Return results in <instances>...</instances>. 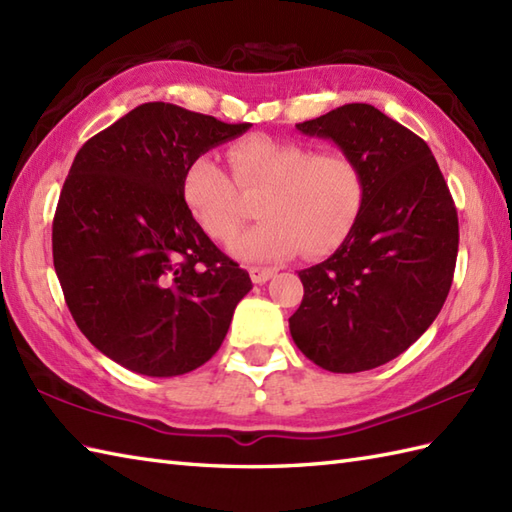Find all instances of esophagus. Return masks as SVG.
I'll return each mask as SVG.
<instances>
[{"instance_id":"1","label":"esophagus","mask_w":512,"mask_h":512,"mask_svg":"<svg viewBox=\"0 0 512 512\" xmlns=\"http://www.w3.org/2000/svg\"><path fill=\"white\" fill-rule=\"evenodd\" d=\"M248 275H251L253 283H266L268 279H272L277 275V268L272 266H251L248 268Z\"/></svg>"}]
</instances>
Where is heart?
I'll list each match as a JSON object with an SVG mask.
<instances>
[{
	"instance_id": "obj_1",
	"label": "heart",
	"mask_w": 512,
	"mask_h": 512,
	"mask_svg": "<svg viewBox=\"0 0 512 512\" xmlns=\"http://www.w3.org/2000/svg\"><path fill=\"white\" fill-rule=\"evenodd\" d=\"M231 174L198 154L183 174V198L200 229L218 242L240 231L244 196H259L257 227L231 244L246 261H268L303 251L310 257L338 248L358 222L364 176L344 150L314 152L292 139L253 135L227 150Z\"/></svg>"
}]
</instances>
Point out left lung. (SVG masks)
Listing matches in <instances>:
<instances>
[{
	"instance_id": "1",
	"label": "left lung",
	"mask_w": 512,
	"mask_h": 512,
	"mask_svg": "<svg viewBox=\"0 0 512 512\" xmlns=\"http://www.w3.org/2000/svg\"><path fill=\"white\" fill-rule=\"evenodd\" d=\"M296 128L358 161L364 202L338 251L299 272L305 294L290 334L325 371H371L441 312L458 257L454 198L425 141L371 104H344Z\"/></svg>"
}]
</instances>
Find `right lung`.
Masks as SVG:
<instances>
[{
	"mask_svg": "<svg viewBox=\"0 0 512 512\" xmlns=\"http://www.w3.org/2000/svg\"><path fill=\"white\" fill-rule=\"evenodd\" d=\"M248 126L148 102L71 163L52 222L54 268L78 329L128 371L174 377L202 366L253 288L183 198L187 165Z\"/></svg>",
	"mask_w": 512,
	"mask_h": 512,
	"instance_id": "1",
	"label": "right lung"
}]
</instances>
